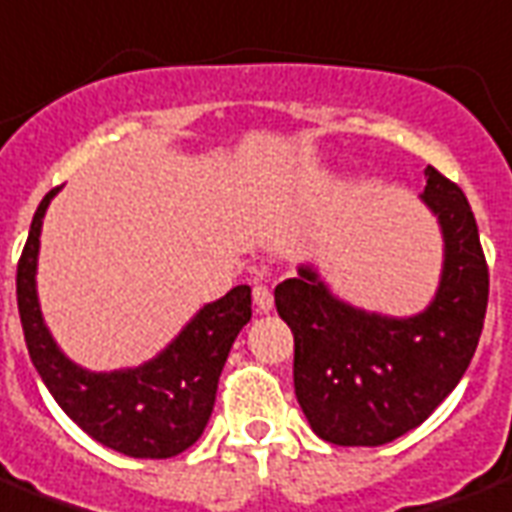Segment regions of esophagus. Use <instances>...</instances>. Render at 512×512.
I'll use <instances>...</instances> for the list:
<instances>
[{
  "instance_id": "esophagus-1",
  "label": "esophagus",
  "mask_w": 512,
  "mask_h": 512,
  "mask_svg": "<svg viewBox=\"0 0 512 512\" xmlns=\"http://www.w3.org/2000/svg\"><path fill=\"white\" fill-rule=\"evenodd\" d=\"M252 300H255V308L260 314H268L273 308V292L265 284H257L255 290H252Z\"/></svg>"
}]
</instances>
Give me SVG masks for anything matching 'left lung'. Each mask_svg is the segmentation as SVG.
I'll list each match as a JSON object with an SVG mask.
<instances>
[{"mask_svg":"<svg viewBox=\"0 0 512 512\" xmlns=\"http://www.w3.org/2000/svg\"><path fill=\"white\" fill-rule=\"evenodd\" d=\"M421 201L443 233L435 298L413 317H384L335 298L311 265L284 279L276 311L295 335V397L319 438L384 446L411 432L462 381L481 338L489 265L467 195L427 166Z\"/></svg>","mask_w":512,"mask_h":512,"instance_id":"left-lung-1","label":"left lung"}]
</instances>
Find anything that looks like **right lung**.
Masks as SVG:
<instances>
[{
	"mask_svg": "<svg viewBox=\"0 0 512 512\" xmlns=\"http://www.w3.org/2000/svg\"><path fill=\"white\" fill-rule=\"evenodd\" d=\"M50 190L31 220L18 260L15 292L26 349L50 395L101 446L134 459H169L201 438L212 416L228 351L252 319V290L239 284L206 303L166 349L139 368L93 373L74 365L53 341L37 298V255Z\"/></svg>",
	"mask_w": 512,
	"mask_h": 512,
	"instance_id": "add662e5",
	"label": "right lung"
}]
</instances>
